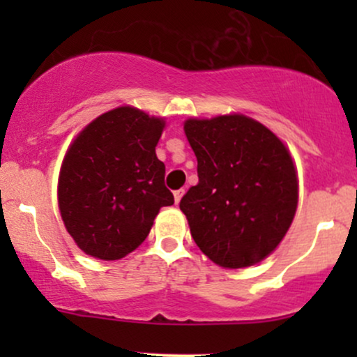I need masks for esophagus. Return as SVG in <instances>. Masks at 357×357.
<instances>
[{
	"label": "esophagus",
	"instance_id": "obj_1",
	"mask_svg": "<svg viewBox=\"0 0 357 357\" xmlns=\"http://www.w3.org/2000/svg\"><path fill=\"white\" fill-rule=\"evenodd\" d=\"M183 195H184V190H183V188H181V190H176V191H174V203H176V204H178L179 202H181Z\"/></svg>",
	"mask_w": 357,
	"mask_h": 357
}]
</instances>
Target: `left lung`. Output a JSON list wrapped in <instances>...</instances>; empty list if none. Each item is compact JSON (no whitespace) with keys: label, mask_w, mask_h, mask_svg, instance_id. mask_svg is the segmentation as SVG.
Instances as JSON below:
<instances>
[{"label":"left lung","mask_w":357,"mask_h":357,"mask_svg":"<svg viewBox=\"0 0 357 357\" xmlns=\"http://www.w3.org/2000/svg\"><path fill=\"white\" fill-rule=\"evenodd\" d=\"M198 184L181 198L192 240L215 264H258L280 243L297 208L292 158L272 130L245 116L190 119Z\"/></svg>","instance_id":"obj_1"}]
</instances>
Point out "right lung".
<instances>
[{
	"instance_id": "right-lung-1",
	"label": "right lung",
	"mask_w": 357,
	"mask_h": 357,
	"mask_svg": "<svg viewBox=\"0 0 357 357\" xmlns=\"http://www.w3.org/2000/svg\"><path fill=\"white\" fill-rule=\"evenodd\" d=\"M165 122L119 107L90 122L63 159L59 206L65 228L87 255L119 260L149 235L174 203L155 144Z\"/></svg>"
}]
</instances>
